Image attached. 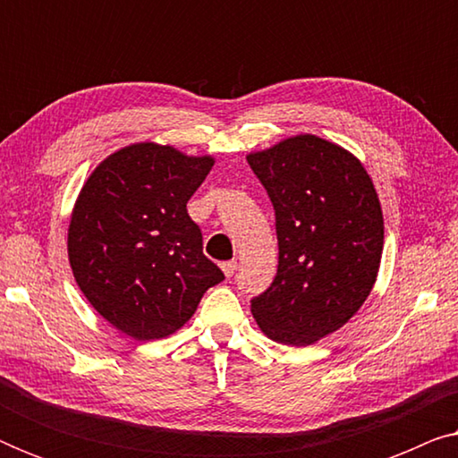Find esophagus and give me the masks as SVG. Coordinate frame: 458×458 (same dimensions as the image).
Listing matches in <instances>:
<instances>
[{
  "mask_svg": "<svg viewBox=\"0 0 458 458\" xmlns=\"http://www.w3.org/2000/svg\"><path fill=\"white\" fill-rule=\"evenodd\" d=\"M225 277H233V273L237 271V262L235 260H229V262H223L221 265Z\"/></svg>",
  "mask_w": 458,
  "mask_h": 458,
  "instance_id": "1",
  "label": "esophagus"
}]
</instances>
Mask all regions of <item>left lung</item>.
I'll list each match as a JSON object with an SVG mask.
<instances>
[{
  "label": "left lung",
  "instance_id": "obj_1",
  "mask_svg": "<svg viewBox=\"0 0 458 458\" xmlns=\"http://www.w3.org/2000/svg\"><path fill=\"white\" fill-rule=\"evenodd\" d=\"M275 208L279 267L252 300L262 334L310 346L365 304L384 250V215L362 162L317 135H293L246 156Z\"/></svg>",
  "mask_w": 458,
  "mask_h": 458
}]
</instances>
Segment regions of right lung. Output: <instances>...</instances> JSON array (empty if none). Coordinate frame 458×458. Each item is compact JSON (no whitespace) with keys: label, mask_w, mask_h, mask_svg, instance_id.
Segmentation results:
<instances>
[{"label":"right lung","mask_w":458,"mask_h":458,"mask_svg":"<svg viewBox=\"0 0 458 458\" xmlns=\"http://www.w3.org/2000/svg\"><path fill=\"white\" fill-rule=\"evenodd\" d=\"M212 166V156L141 141L104 158L81 187L68 225L72 275L93 309L133 340L174 334L225 279L187 215Z\"/></svg>","instance_id":"obj_1"}]
</instances>
